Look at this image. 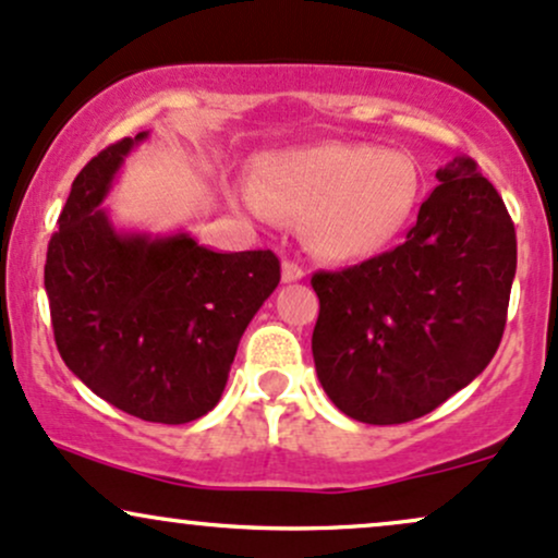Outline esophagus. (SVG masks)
Returning <instances> with one entry per match:
<instances>
[{
  "instance_id": "obj_1",
  "label": "esophagus",
  "mask_w": 558,
  "mask_h": 558,
  "mask_svg": "<svg viewBox=\"0 0 558 558\" xmlns=\"http://www.w3.org/2000/svg\"><path fill=\"white\" fill-rule=\"evenodd\" d=\"M303 277H305L303 266H298L295 260L281 263V281H300Z\"/></svg>"
}]
</instances>
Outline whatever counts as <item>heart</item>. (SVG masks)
Masks as SVG:
<instances>
[{
  "label": "heart",
  "instance_id": "1",
  "mask_svg": "<svg viewBox=\"0 0 558 558\" xmlns=\"http://www.w3.org/2000/svg\"><path fill=\"white\" fill-rule=\"evenodd\" d=\"M416 168L396 149L359 142H318L263 162L245 203L260 216L308 218L313 250L359 258L396 234L416 197Z\"/></svg>",
  "mask_w": 558,
  "mask_h": 558
}]
</instances>
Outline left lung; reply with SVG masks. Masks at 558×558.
Masks as SVG:
<instances>
[{"label": "left lung", "instance_id": "8db88e82", "mask_svg": "<svg viewBox=\"0 0 558 558\" xmlns=\"http://www.w3.org/2000/svg\"><path fill=\"white\" fill-rule=\"evenodd\" d=\"M403 245L311 277L316 374L363 424L418 418L485 372L517 274V231L472 158L435 173Z\"/></svg>", "mask_w": 558, "mask_h": 558}]
</instances>
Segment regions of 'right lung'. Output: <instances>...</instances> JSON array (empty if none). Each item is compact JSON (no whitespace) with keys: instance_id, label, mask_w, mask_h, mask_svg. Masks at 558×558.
Returning a JSON list of instances; mask_svg holds the SVG:
<instances>
[{"instance_id":"right-lung-1","label":"right lung","mask_w":558,"mask_h":558,"mask_svg":"<svg viewBox=\"0 0 558 558\" xmlns=\"http://www.w3.org/2000/svg\"><path fill=\"white\" fill-rule=\"evenodd\" d=\"M144 136L81 168L49 240L44 290L62 361L94 396L144 422L186 424L221 400L281 271L271 250L216 253L190 234L116 231L99 203Z\"/></svg>"}]
</instances>
